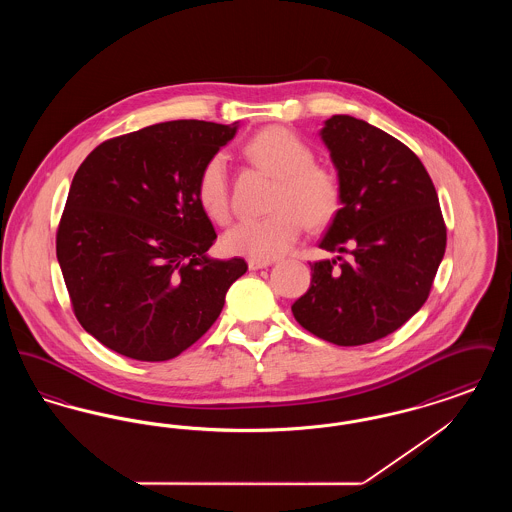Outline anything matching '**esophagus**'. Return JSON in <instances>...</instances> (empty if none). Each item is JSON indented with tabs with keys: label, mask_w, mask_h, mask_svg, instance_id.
I'll use <instances>...</instances> for the list:
<instances>
[{
	"label": "esophagus",
	"mask_w": 512,
	"mask_h": 512,
	"mask_svg": "<svg viewBox=\"0 0 512 512\" xmlns=\"http://www.w3.org/2000/svg\"><path fill=\"white\" fill-rule=\"evenodd\" d=\"M272 265V261H257V259H249L247 267L249 270H259V268H267Z\"/></svg>",
	"instance_id": "1"
}]
</instances>
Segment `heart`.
<instances>
[{
	"label": "heart",
	"instance_id": "obj_1",
	"mask_svg": "<svg viewBox=\"0 0 512 512\" xmlns=\"http://www.w3.org/2000/svg\"><path fill=\"white\" fill-rule=\"evenodd\" d=\"M245 157L276 176L270 215L234 224L222 238L230 255L272 261L286 255L301 236L303 220L311 228L328 224L340 211L341 188L336 174L315 163V153L292 130L268 126L244 147ZM197 201L219 224L230 220V186L226 157L213 155L199 172Z\"/></svg>",
	"mask_w": 512,
	"mask_h": 512
}]
</instances>
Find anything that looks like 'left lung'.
I'll list each match as a JSON object with an SVG mask.
<instances>
[{
	"label": "left lung",
	"instance_id": "left-lung-1",
	"mask_svg": "<svg viewBox=\"0 0 512 512\" xmlns=\"http://www.w3.org/2000/svg\"><path fill=\"white\" fill-rule=\"evenodd\" d=\"M338 171L341 209L320 249L347 253L311 265L295 320L336 345H365L401 328L426 303L445 253V222L430 174L388 132L349 115L320 130Z\"/></svg>",
	"mask_w": 512,
	"mask_h": 512
}]
</instances>
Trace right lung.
Instances as JSON below:
<instances>
[{
    "label": "right lung",
    "mask_w": 512,
    "mask_h": 512,
    "mask_svg": "<svg viewBox=\"0 0 512 512\" xmlns=\"http://www.w3.org/2000/svg\"><path fill=\"white\" fill-rule=\"evenodd\" d=\"M238 122L169 121L107 140L74 174L57 261L74 315L136 361H169L219 318L244 259L207 255L217 232L197 201L203 165Z\"/></svg>",
    "instance_id": "1"
}]
</instances>
